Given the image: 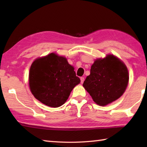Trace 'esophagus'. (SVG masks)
Returning a JSON list of instances; mask_svg holds the SVG:
<instances>
[{
    "mask_svg": "<svg viewBox=\"0 0 147 147\" xmlns=\"http://www.w3.org/2000/svg\"><path fill=\"white\" fill-rule=\"evenodd\" d=\"M80 80H81V84H83L84 83V77H81Z\"/></svg>",
    "mask_w": 147,
    "mask_h": 147,
    "instance_id": "obj_1",
    "label": "esophagus"
}]
</instances>
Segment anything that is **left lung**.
Instances as JSON below:
<instances>
[{
  "instance_id": "left-lung-1",
  "label": "left lung",
  "mask_w": 147,
  "mask_h": 147,
  "mask_svg": "<svg viewBox=\"0 0 147 147\" xmlns=\"http://www.w3.org/2000/svg\"><path fill=\"white\" fill-rule=\"evenodd\" d=\"M128 80L125 64L117 57L109 54L106 58L94 61L83 86L94 102L106 106L123 95Z\"/></svg>"
}]
</instances>
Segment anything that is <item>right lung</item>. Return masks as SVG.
I'll use <instances>...</instances> for the list:
<instances>
[{
	"label": "right lung",
	"instance_id": "add662e5",
	"mask_svg": "<svg viewBox=\"0 0 147 147\" xmlns=\"http://www.w3.org/2000/svg\"><path fill=\"white\" fill-rule=\"evenodd\" d=\"M67 59L55 53L36 59L30 67L29 86L34 97L45 105L58 108L65 102L80 80Z\"/></svg>",
	"mask_w": 147,
	"mask_h": 147
}]
</instances>
